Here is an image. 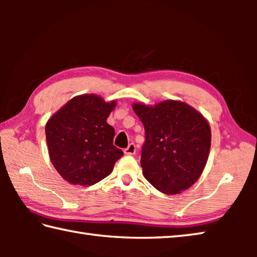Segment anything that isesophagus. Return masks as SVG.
Returning <instances> with one entry per match:
<instances>
[{
  "label": "esophagus",
  "instance_id": "34e87169",
  "mask_svg": "<svg viewBox=\"0 0 257 257\" xmlns=\"http://www.w3.org/2000/svg\"><path fill=\"white\" fill-rule=\"evenodd\" d=\"M124 154L127 155H134L135 153H136V145L134 144V143H132V144H129L127 149H124Z\"/></svg>",
  "mask_w": 257,
  "mask_h": 257
}]
</instances>
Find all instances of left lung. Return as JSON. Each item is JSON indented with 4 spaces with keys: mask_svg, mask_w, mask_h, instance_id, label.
I'll return each instance as SVG.
<instances>
[{
    "mask_svg": "<svg viewBox=\"0 0 257 257\" xmlns=\"http://www.w3.org/2000/svg\"><path fill=\"white\" fill-rule=\"evenodd\" d=\"M145 128L143 175L156 189L173 195L201 177L211 147V128L188 104L164 101L154 106L134 104Z\"/></svg>",
    "mask_w": 257,
    "mask_h": 257,
    "instance_id": "1",
    "label": "left lung"
}]
</instances>
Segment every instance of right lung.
I'll use <instances>...</instances> for the list:
<instances>
[{
    "label": "right lung",
    "mask_w": 257,
    "mask_h": 257,
    "mask_svg": "<svg viewBox=\"0 0 257 257\" xmlns=\"http://www.w3.org/2000/svg\"><path fill=\"white\" fill-rule=\"evenodd\" d=\"M115 102L96 95L73 97L47 121L50 159L61 177L92 186L107 177L123 152L113 145L114 128L106 122Z\"/></svg>",
    "instance_id": "right-lung-1"
}]
</instances>
